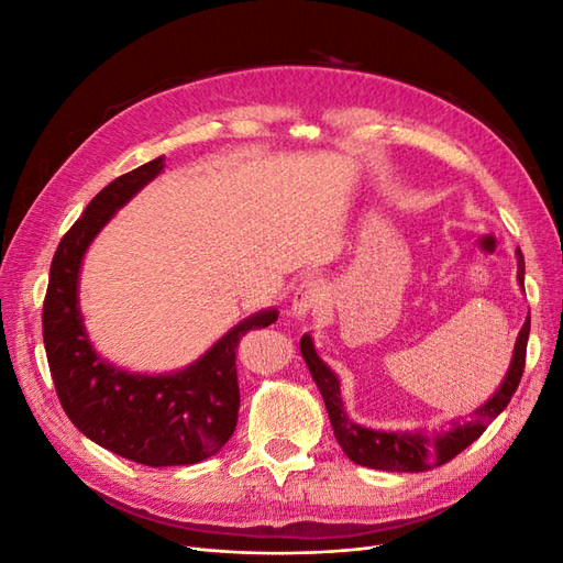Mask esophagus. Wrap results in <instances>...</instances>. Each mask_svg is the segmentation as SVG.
<instances>
[{
	"instance_id": "1",
	"label": "esophagus",
	"mask_w": 563,
	"mask_h": 563,
	"mask_svg": "<svg viewBox=\"0 0 563 563\" xmlns=\"http://www.w3.org/2000/svg\"><path fill=\"white\" fill-rule=\"evenodd\" d=\"M323 296H327V288H323V284L319 279H305L294 294V305H291L294 314L298 319L314 314L321 308Z\"/></svg>"
}]
</instances>
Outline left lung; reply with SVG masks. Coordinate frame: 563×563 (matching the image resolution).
<instances>
[{
    "instance_id": "obj_1",
    "label": "left lung",
    "mask_w": 563,
    "mask_h": 563,
    "mask_svg": "<svg viewBox=\"0 0 563 563\" xmlns=\"http://www.w3.org/2000/svg\"><path fill=\"white\" fill-rule=\"evenodd\" d=\"M517 279L523 286V255L517 251ZM528 331H531V317H526L517 335L512 362H509L507 376L503 378L496 395L482 404L465 422H451L444 432H383L362 428L350 420L343 399H340V380L335 373L319 360L312 338L305 333L300 338L302 360L308 364L312 378L327 404L329 420L340 449L352 463L385 472H424L439 465H446L460 451H465L472 441L479 439L488 424L496 420L512 399L523 376Z\"/></svg>"
}]
</instances>
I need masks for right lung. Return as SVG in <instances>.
I'll return each instance as SVG.
<instances>
[{"instance_id": "1", "label": "right lung", "mask_w": 563, "mask_h": 563, "mask_svg": "<svg viewBox=\"0 0 563 563\" xmlns=\"http://www.w3.org/2000/svg\"><path fill=\"white\" fill-rule=\"evenodd\" d=\"M164 157L114 178L65 232L48 272L42 329L63 411L75 428L117 455L147 467L195 465L225 446L236 428V347L275 323L263 310L232 327L199 360L176 373L145 376L100 360L79 310V269L96 234L124 203L162 174Z\"/></svg>"}]
</instances>
